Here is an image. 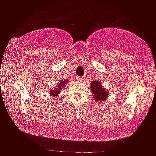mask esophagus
<instances>
[{
    "label": "esophagus",
    "instance_id": "esophagus-1",
    "mask_svg": "<svg viewBox=\"0 0 156 156\" xmlns=\"http://www.w3.org/2000/svg\"><path fill=\"white\" fill-rule=\"evenodd\" d=\"M77 80H78V81H84V78H83V77H77Z\"/></svg>",
    "mask_w": 156,
    "mask_h": 156
}]
</instances>
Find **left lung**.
<instances>
[{"label":"left lung","mask_w":156,"mask_h":156,"mask_svg":"<svg viewBox=\"0 0 156 156\" xmlns=\"http://www.w3.org/2000/svg\"><path fill=\"white\" fill-rule=\"evenodd\" d=\"M91 93L94 96V101H102L104 100H106L108 96L109 95L108 92L104 88V87L101 85V82L98 81H94L91 84Z\"/></svg>","instance_id":"8db88e82"}]
</instances>
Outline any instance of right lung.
I'll return each instance as SVG.
<instances>
[{
  "instance_id": "add662e5",
  "label": "right lung",
  "mask_w": 156,
  "mask_h": 156,
  "mask_svg": "<svg viewBox=\"0 0 156 156\" xmlns=\"http://www.w3.org/2000/svg\"><path fill=\"white\" fill-rule=\"evenodd\" d=\"M68 81H69L68 80H62L60 82L58 83V85L56 86V88L55 90H51L50 91V94H51L53 97H56L59 94V93L62 92V88H64V86H65Z\"/></svg>"
}]
</instances>
